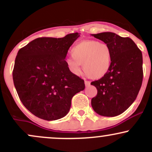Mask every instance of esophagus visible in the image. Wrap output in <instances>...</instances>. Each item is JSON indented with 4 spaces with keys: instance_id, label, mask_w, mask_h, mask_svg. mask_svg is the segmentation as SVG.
<instances>
[{
    "instance_id": "34e87169",
    "label": "esophagus",
    "mask_w": 152,
    "mask_h": 152,
    "mask_svg": "<svg viewBox=\"0 0 152 152\" xmlns=\"http://www.w3.org/2000/svg\"><path fill=\"white\" fill-rule=\"evenodd\" d=\"M84 83H85V86H89V85H90L91 82L89 81H85Z\"/></svg>"
}]
</instances>
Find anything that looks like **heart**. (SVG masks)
<instances>
[{
    "instance_id": "heart-1",
    "label": "heart",
    "mask_w": 152,
    "mask_h": 152,
    "mask_svg": "<svg viewBox=\"0 0 152 152\" xmlns=\"http://www.w3.org/2000/svg\"><path fill=\"white\" fill-rule=\"evenodd\" d=\"M71 57L66 64L73 74L79 75L83 64L84 73L88 77L98 79L109 71L112 62V52L106 43L94 40H86L78 43L71 50Z\"/></svg>"
}]
</instances>
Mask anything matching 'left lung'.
<instances>
[{
    "instance_id": "obj_1",
    "label": "left lung",
    "mask_w": 152,
    "mask_h": 152,
    "mask_svg": "<svg viewBox=\"0 0 152 152\" xmlns=\"http://www.w3.org/2000/svg\"><path fill=\"white\" fill-rule=\"evenodd\" d=\"M92 36L109 45L112 52V62L107 74L91 83L97 89V95L91 99L92 108L101 116H118L133 104L142 86V51L130 38L114 33Z\"/></svg>"
}]
</instances>
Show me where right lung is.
<instances>
[{
    "label": "right lung",
    "mask_w": 152,
    "mask_h": 152,
    "mask_svg": "<svg viewBox=\"0 0 152 152\" xmlns=\"http://www.w3.org/2000/svg\"><path fill=\"white\" fill-rule=\"evenodd\" d=\"M78 33L64 38H38L18 50L13 83L24 106L37 117L53 121L69 113L71 99L85 88L84 81L64 60Z\"/></svg>",
    "instance_id": "1"
}]
</instances>
